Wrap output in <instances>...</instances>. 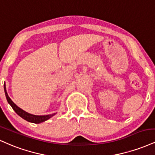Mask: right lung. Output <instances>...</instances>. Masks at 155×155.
Masks as SVG:
<instances>
[{"label": "right lung", "mask_w": 155, "mask_h": 155, "mask_svg": "<svg viewBox=\"0 0 155 155\" xmlns=\"http://www.w3.org/2000/svg\"><path fill=\"white\" fill-rule=\"evenodd\" d=\"M4 91H5V97H6L7 101H8V103L11 105L12 107V109L15 111V112L18 115L20 116L21 118H23L24 120H25L30 122V123H43L47 120L50 119L51 117H52L53 116L55 115L56 113L51 114H47V115H35V114H32L28 113V112H25L23 110H21V108H19V107H17L16 105L12 101V100L10 99L8 94L6 92V89H5V85L4 84Z\"/></svg>", "instance_id": "add662e5"}]
</instances>
